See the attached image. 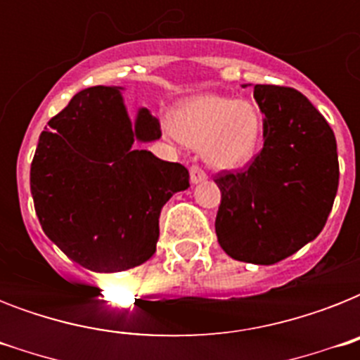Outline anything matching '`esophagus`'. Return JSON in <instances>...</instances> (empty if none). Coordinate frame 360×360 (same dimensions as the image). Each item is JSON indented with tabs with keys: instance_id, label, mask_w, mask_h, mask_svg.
Instances as JSON below:
<instances>
[{
	"instance_id": "34e87169",
	"label": "esophagus",
	"mask_w": 360,
	"mask_h": 360,
	"mask_svg": "<svg viewBox=\"0 0 360 360\" xmlns=\"http://www.w3.org/2000/svg\"><path fill=\"white\" fill-rule=\"evenodd\" d=\"M207 179V175L203 172L200 166H192L191 168V183L192 185H198V183H202V181Z\"/></svg>"
}]
</instances>
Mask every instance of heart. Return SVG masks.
Here are the masks:
<instances>
[{
	"label": "heart",
	"instance_id": "b5f03b06",
	"mask_svg": "<svg viewBox=\"0 0 360 360\" xmlns=\"http://www.w3.org/2000/svg\"><path fill=\"white\" fill-rule=\"evenodd\" d=\"M262 132V120L246 101L198 95L174 114V134L185 146L202 151L209 166L236 169L250 162Z\"/></svg>",
	"mask_w": 360,
	"mask_h": 360
}]
</instances>
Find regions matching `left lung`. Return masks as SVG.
<instances>
[{
    "instance_id": "left-lung-1",
    "label": "left lung",
    "mask_w": 360,
    "mask_h": 360,
    "mask_svg": "<svg viewBox=\"0 0 360 360\" xmlns=\"http://www.w3.org/2000/svg\"><path fill=\"white\" fill-rule=\"evenodd\" d=\"M254 98L263 149L246 169L217 175L222 200L214 231L237 262L273 265L323 230L340 169L335 132L302 93L257 84Z\"/></svg>"
}]
</instances>
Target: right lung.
Wrapping results in <instances>:
<instances>
[{"label":"right lung","instance_id":"obj_1","mask_svg":"<svg viewBox=\"0 0 360 360\" xmlns=\"http://www.w3.org/2000/svg\"><path fill=\"white\" fill-rule=\"evenodd\" d=\"M123 87L82 89L39 136L30 185L42 231L95 273L141 265L157 250L158 217L188 169L138 143L158 140L147 108L130 120Z\"/></svg>","mask_w":360,"mask_h":360}]
</instances>
